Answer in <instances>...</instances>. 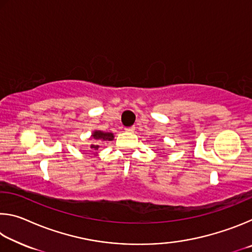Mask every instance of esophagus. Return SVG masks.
<instances>
[{
    "mask_svg": "<svg viewBox=\"0 0 252 252\" xmlns=\"http://www.w3.org/2000/svg\"><path fill=\"white\" fill-rule=\"evenodd\" d=\"M135 127L134 126H129V127H126V132H130V133H132V132H134Z\"/></svg>",
    "mask_w": 252,
    "mask_h": 252,
    "instance_id": "1",
    "label": "esophagus"
}]
</instances>
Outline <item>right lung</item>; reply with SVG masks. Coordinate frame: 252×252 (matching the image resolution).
Wrapping results in <instances>:
<instances>
[{
  "label": "right lung",
  "instance_id": "add662e5",
  "mask_svg": "<svg viewBox=\"0 0 252 252\" xmlns=\"http://www.w3.org/2000/svg\"><path fill=\"white\" fill-rule=\"evenodd\" d=\"M91 138L93 140H95V141H112L114 135L112 132H103L100 130H95L93 131ZM99 147H100L99 144H91L90 149L91 151H96L97 149H99Z\"/></svg>",
  "mask_w": 252,
  "mask_h": 252
}]
</instances>
